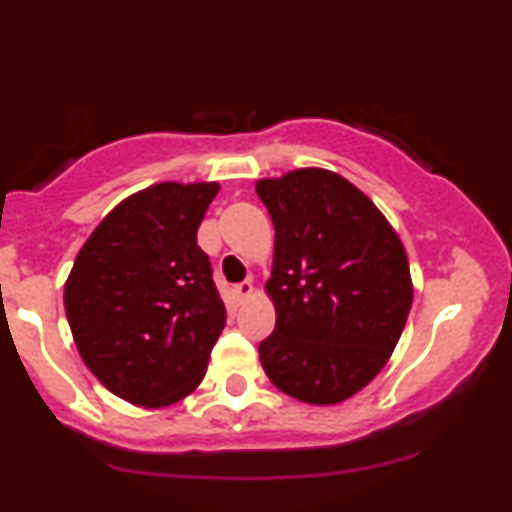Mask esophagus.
I'll return each mask as SVG.
<instances>
[{
	"label": "esophagus",
	"instance_id": "obj_1",
	"mask_svg": "<svg viewBox=\"0 0 512 512\" xmlns=\"http://www.w3.org/2000/svg\"><path fill=\"white\" fill-rule=\"evenodd\" d=\"M252 293H255V286H252V281H243V284H238L236 289H233V296H236L238 303L248 301V298H252Z\"/></svg>",
	"mask_w": 512,
	"mask_h": 512
}]
</instances>
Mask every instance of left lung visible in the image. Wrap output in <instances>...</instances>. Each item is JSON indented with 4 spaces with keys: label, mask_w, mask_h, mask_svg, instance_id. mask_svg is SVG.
<instances>
[{
    "label": "left lung",
    "mask_w": 512,
    "mask_h": 512,
    "mask_svg": "<svg viewBox=\"0 0 512 512\" xmlns=\"http://www.w3.org/2000/svg\"><path fill=\"white\" fill-rule=\"evenodd\" d=\"M255 190L274 223L264 373L298 402H344L385 368L407 325V250L373 199L334 170L296 168Z\"/></svg>",
    "instance_id": "1"
}]
</instances>
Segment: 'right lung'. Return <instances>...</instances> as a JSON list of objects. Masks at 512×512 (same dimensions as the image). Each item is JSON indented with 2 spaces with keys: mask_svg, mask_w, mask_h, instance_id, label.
Instances as JSON below:
<instances>
[{
  "mask_svg": "<svg viewBox=\"0 0 512 512\" xmlns=\"http://www.w3.org/2000/svg\"><path fill=\"white\" fill-rule=\"evenodd\" d=\"M219 182H156L105 214L76 255L64 310L79 356L129 404L170 407L207 373L226 308L197 228Z\"/></svg>",
  "mask_w": 512,
  "mask_h": 512,
  "instance_id": "right-lung-1",
  "label": "right lung"
}]
</instances>
